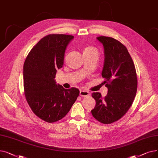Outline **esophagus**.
<instances>
[{
    "mask_svg": "<svg viewBox=\"0 0 158 158\" xmlns=\"http://www.w3.org/2000/svg\"><path fill=\"white\" fill-rule=\"evenodd\" d=\"M90 95V94L88 91L86 90H81L80 91V96L83 97H88Z\"/></svg>",
    "mask_w": 158,
    "mask_h": 158,
    "instance_id": "1",
    "label": "esophagus"
}]
</instances>
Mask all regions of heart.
<instances>
[{"instance_id": "obj_1", "label": "heart", "mask_w": 158, "mask_h": 158, "mask_svg": "<svg viewBox=\"0 0 158 158\" xmlns=\"http://www.w3.org/2000/svg\"><path fill=\"white\" fill-rule=\"evenodd\" d=\"M92 51H96L97 52V49L94 47H92V46H88V47H86L85 49H84V52H92Z\"/></svg>"}]
</instances>
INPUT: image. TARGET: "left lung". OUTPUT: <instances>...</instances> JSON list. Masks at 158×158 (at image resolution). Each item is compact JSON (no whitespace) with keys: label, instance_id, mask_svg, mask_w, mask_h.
Instances as JSON below:
<instances>
[{"label":"left lung","instance_id":"left-lung-1","mask_svg":"<svg viewBox=\"0 0 158 158\" xmlns=\"http://www.w3.org/2000/svg\"><path fill=\"white\" fill-rule=\"evenodd\" d=\"M97 40L104 48L102 77L108 91L104 98L98 92L92 94L96 104L91 112L98 122L110 124L122 118L132 106L137 91V76L126 46L111 37L99 36Z\"/></svg>","mask_w":158,"mask_h":158}]
</instances>
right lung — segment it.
<instances>
[{
	"label": "right lung",
	"instance_id": "add662e5",
	"mask_svg": "<svg viewBox=\"0 0 158 158\" xmlns=\"http://www.w3.org/2000/svg\"><path fill=\"white\" fill-rule=\"evenodd\" d=\"M72 35L51 34L32 48L23 64V88L26 101L38 117L48 123L62 119L79 95L76 88L56 85V69L63 66Z\"/></svg>",
	"mask_w": 158,
	"mask_h": 158
}]
</instances>
